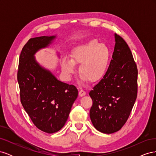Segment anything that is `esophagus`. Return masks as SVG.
<instances>
[{
	"instance_id": "esophagus-1",
	"label": "esophagus",
	"mask_w": 156,
	"mask_h": 156,
	"mask_svg": "<svg viewBox=\"0 0 156 156\" xmlns=\"http://www.w3.org/2000/svg\"><path fill=\"white\" fill-rule=\"evenodd\" d=\"M79 96H81V97L85 96L86 95V92L83 90H80L79 92Z\"/></svg>"
}]
</instances>
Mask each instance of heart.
<instances>
[{
  "instance_id": "b5f03b06",
  "label": "heart",
  "mask_w": 156,
  "mask_h": 156,
  "mask_svg": "<svg viewBox=\"0 0 156 156\" xmlns=\"http://www.w3.org/2000/svg\"><path fill=\"white\" fill-rule=\"evenodd\" d=\"M70 58L64 57L61 68L65 76L69 78L75 72V64H79V73L83 81L95 83L100 80L107 69L111 57L108 47L96 40L77 45L71 51Z\"/></svg>"
}]
</instances>
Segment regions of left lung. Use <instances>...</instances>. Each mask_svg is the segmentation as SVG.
Instances as JSON below:
<instances>
[{"instance_id":"8db88e82","label":"left lung","mask_w":156,"mask_h":156,"mask_svg":"<svg viewBox=\"0 0 156 156\" xmlns=\"http://www.w3.org/2000/svg\"><path fill=\"white\" fill-rule=\"evenodd\" d=\"M115 45L103 78L89 92L92 100L90 117L103 133L119 131L128 119L137 96L138 71L125 40L115 34Z\"/></svg>"}]
</instances>
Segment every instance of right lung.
<instances>
[{
  "instance_id": "add662e5",
  "label": "right lung",
  "mask_w": 156,
  "mask_h": 156,
  "mask_svg": "<svg viewBox=\"0 0 156 156\" xmlns=\"http://www.w3.org/2000/svg\"><path fill=\"white\" fill-rule=\"evenodd\" d=\"M55 37L44 36L28 41L22 49L17 72L21 104L34 124L48 133L62 129L78 96L76 87L58 81L34 57Z\"/></svg>"
}]
</instances>
